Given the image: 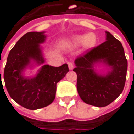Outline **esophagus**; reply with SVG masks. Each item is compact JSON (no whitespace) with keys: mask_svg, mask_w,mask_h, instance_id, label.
Instances as JSON below:
<instances>
[{"mask_svg":"<svg viewBox=\"0 0 134 134\" xmlns=\"http://www.w3.org/2000/svg\"><path fill=\"white\" fill-rule=\"evenodd\" d=\"M68 67H69V69L70 70H73V68H74V64H73L72 62H68Z\"/></svg>","mask_w":134,"mask_h":134,"instance_id":"1","label":"esophagus"}]
</instances>
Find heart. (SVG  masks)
<instances>
[{
    "mask_svg": "<svg viewBox=\"0 0 134 134\" xmlns=\"http://www.w3.org/2000/svg\"><path fill=\"white\" fill-rule=\"evenodd\" d=\"M98 41L97 36L93 32L76 34L65 41V46L69 48H75L82 45L85 50H90L96 47Z\"/></svg>",
    "mask_w": 134,
    "mask_h": 134,
    "instance_id": "1",
    "label": "heart"
}]
</instances>
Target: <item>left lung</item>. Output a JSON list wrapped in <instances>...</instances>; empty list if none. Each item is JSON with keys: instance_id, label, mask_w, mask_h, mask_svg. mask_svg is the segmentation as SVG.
Instances as JSON below:
<instances>
[{"instance_id": "obj_1", "label": "left lung", "mask_w": 134, "mask_h": 134, "mask_svg": "<svg viewBox=\"0 0 134 134\" xmlns=\"http://www.w3.org/2000/svg\"><path fill=\"white\" fill-rule=\"evenodd\" d=\"M106 41L75 61L77 89L85 103L97 107L108 105L124 90L126 79L128 62L124 47L118 39L105 31ZM102 63L107 67L105 74L95 67Z\"/></svg>"}]
</instances>
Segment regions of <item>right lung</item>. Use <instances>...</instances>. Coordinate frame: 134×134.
<instances>
[{
    "label": "right lung",
    "instance_id": "right-lung-1",
    "mask_svg": "<svg viewBox=\"0 0 134 134\" xmlns=\"http://www.w3.org/2000/svg\"><path fill=\"white\" fill-rule=\"evenodd\" d=\"M44 33L33 31L23 36L10 51L5 67V85L10 98L29 110L52 103L55 98L57 83L69 72L67 64L58 67L44 64L33 77L24 75L27 68L45 62L40 46L46 40Z\"/></svg>",
    "mask_w": 134,
    "mask_h": 134
}]
</instances>
